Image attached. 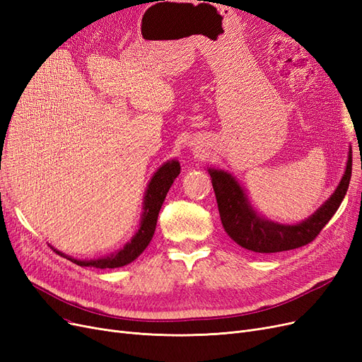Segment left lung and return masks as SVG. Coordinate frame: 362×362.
<instances>
[{
	"label": "left lung",
	"mask_w": 362,
	"mask_h": 362,
	"mask_svg": "<svg viewBox=\"0 0 362 362\" xmlns=\"http://www.w3.org/2000/svg\"><path fill=\"white\" fill-rule=\"evenodd\" d=\"M224 232L236 244L255 253H277L293 250L313 241L339 209L352 177V149L349 151L346 172L337 190L316 213L300 224H279L260 218L229 173L209 169Z\"/></svg>",
	"instance_id": "obj_1"
}]
</instances>
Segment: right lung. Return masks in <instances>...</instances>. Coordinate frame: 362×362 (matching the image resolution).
Instances as JSON below:
<instances>
[{
	"label": "right lung",
	"instance_id": "obj_1",
	"mask_svg": "<svg viewBox=\"0 0 362 362\" xmlns=\"http://www.w3.org/2000/svg\"><path fill=\"white\" fill-rule=\"evenodd\" d=\"M180 163L175 160L169 161V163L161 166L156 175L153 177L151 182L148 185V190L145 194V202H144V216L141 221V228L136 232L133 236V240L124 245L119 252L115 255H110L102 259H94V260H78V259H71L66 255H62L57 250L58 255L67 257L71 260L73 264H76L79 267H93V268H119L124 265H129L130 262H133L136 257H138L151 241L156 226H157V217L160 213V208L165 202V197L170 189V185L178 175H180Z\"/></svg>",
	"mask_w": 362,
	"mask_h": 362
}]
</instances>
